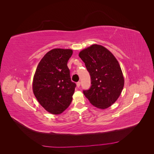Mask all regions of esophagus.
<instances>
[{"instance_id": "esophagus-1", "label": "esophagus", "mask_w": 154, "mask_h": 154, "mask_svg": "<svg viewBox=\"0 0 154 154\" xmlns=\"http://www.w3.org/2000/svg\"><path fill=\"white\" fill-rule=\"evenodd\" d=\"M80 84H81L80 82H78L76 83V86H77V87H80Z\"/></svg>"}]
</instances>
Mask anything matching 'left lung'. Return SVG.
I'll use <instances>...</instances> for the list:
<instances>
[{
	"label": "left lung",
	"instance_id": "8db88e82",
	"mask_svg": "<svg viewBox=\"0 0 154 154\" xmlns=\"http://www.w3.org/2000/svg\"><path fill=\"white\" fill-rule=\"evenodd\" d=\"M79 57L91 76V86L83 90V94L97 108H108L117 100L124 86L118 60L108 49L97 44L82 51Z\"/></svg>",
	"mask_w": 154,
	"mask_h": 154
}]
</instances>
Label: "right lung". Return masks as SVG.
I'll list each match as a JSON object with an SVG mask.
<instances>
[{"label":"right lung","mask_w":154,"mask_h":154,"mask_svg":"<svg viewBox=\"0 0 154 154\" xmlns=\"http://www.w3.org/2000/svg\"><path fill=\"white\" fill-rule=\"evenodd\" d=\"M72 54L71 49H52L37 66L32 90L40 104L51 114H61L72 101L76 86L67 67Z\"/></svg>","instance_id":"obj_1"}]
</instances>
